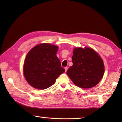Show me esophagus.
<instances>
[{
  "label": "esophagus",
  "mask_w": 122,
  "mask_h": 122,
  "mask_svg": "<svg viewBox=\"0 0 122 122\" xmlns=\"http://www.w3.org/2000/svg\"><path fill=\"white\" fill-rule=\"evenodd\" d=\"M68 67H65V68H64V69H65V71L66 72V71L68 70Z\"/></svg>",
  "instance_id": "34e87169"
}]
</instances>
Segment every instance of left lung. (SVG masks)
<instances>
[{
	"label": "left lung",
	"instance_id": "obj_1",
	"mask_svg": "<svg viewBox=\"0 0 122 122\" xmlns=\"http://www.w3.org/2000/svg\"><path fill=\"white\" fill-rule=\"evenodd\" d=\"M73 52V65L66 71L68 76L77 86L83 89L94 87L104 75L102 59L97 52L90 48H76Z\"/></svg>",
	"mask_w": 122,
	"mask_h": 122
}]
</instances>
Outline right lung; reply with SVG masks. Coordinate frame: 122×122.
<instances>
[{
  "label": "right lung",
  "instance_id": "add662e5",
  "mask_svg": "<svg viewBox=\"0 0 122 122\" xmlns=\"http://www.w3.org/2000/svg\"><path fill=\"white\" fill-rule=\"evenodd\" d=\"M58 50V46L45 43L35 46L28 53L23 71L31 86L40 90L47 89L65 71L56 56Z\"/></svg>",
  "mask_w": 122,
  "mask_h": 122
}]
</instances>
